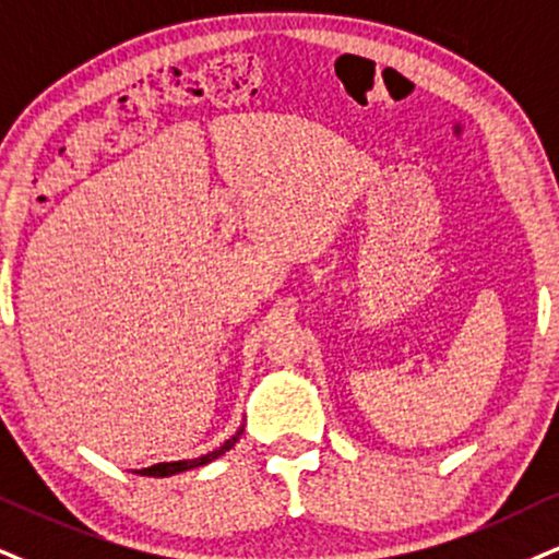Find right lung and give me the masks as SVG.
Masks as SVG:
<instances>
[{
    "mask_svg": "<svg viewBox=\"0 0 559 559\" xmlns=\"http://www.w3.org/2000/svg\"><path fill=\"white\" fill-rule=\"evenodd\" d=\"M240 436H243V425H240L238 430L233 432V436L227 438L223 445H217L215 451L204 453V456H199V459H183V461H163V464H153V466H147V469H140L136 474H142V477H170V474L197 469V466L210 464V461H215V459L223 456V453L230 451V448L238 443V438H240Z\"/></svg>",
    "mask_w": 559,
    "mask_h": 559,
    "instance_id": "right-lung-1",
    "label": "right lung"
}]
</instances>
